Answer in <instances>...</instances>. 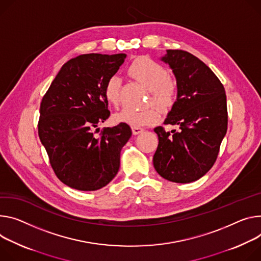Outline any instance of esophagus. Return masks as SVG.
Returning <instances> with one entry per match:
<instances>
[{
  "instance_id": "obj_1",
  "label": "esophagus",
  "mask_w": 261,
  "mask_h": 261,
  "mask_svg": "<svg viewBox=\"0 0 261 261\" xmlns=\"http://www.w3.org/2000/svg\"><path fill=\"white\" fill-rule=\"evenodd\" d=\"M144 132V129L143 128H139V127H132V133L134 135H137V134H140Z\"/></svg>"
}]
</instances>
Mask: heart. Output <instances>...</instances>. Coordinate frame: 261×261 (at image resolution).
Masks as SVG:
<instances>
[{
	"instance_id": "b5f03b06",
	"label": "heart",
	"mask_w": 261,
	"mask_h": 261,
	"mask_svg": "<svg viewBox=\"0 0 261 261\" xmlns=\"http://www.w3.org/2000/svg\"><path fill=\"white\" fill-rule=\"evenodd\" d=\"M129 72L131 76L151 90L150 102L162 111H169L177 100V83L169 76L168 69L161 63L149 57H141L133 61ZM122 78L111 75L105 84V98L108 103L116 106L121 97ZM116 123L128 124L132 127L149 126L160 120V110L155 106L136 110L124 108L113 115Z\"/></svg>"
}]
</instances>
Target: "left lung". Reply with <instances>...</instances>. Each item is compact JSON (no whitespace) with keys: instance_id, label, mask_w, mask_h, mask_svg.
Wrapping results in <instances>:
<instances>
[{"instance_id":"obj_1","label":"left lung","mask_w":261,"mask_h":261,"mask_svg":"<svg viewBox=\"0 0 261 261\" xmlns=\"http://www.w3.org/2000/svg\"><path fill=\"white\" fill-rule=\"evenodd\" d=\"M161 60L173 69L178 87L164 125H178L180 131L154 129L159 139L154 168L169 181L189 183L217 160L228 125L225 88L203 61L186 51L167 50Z\"/></svg>"}]
</instances>
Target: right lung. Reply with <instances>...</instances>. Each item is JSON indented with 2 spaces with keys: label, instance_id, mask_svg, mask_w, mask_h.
I'll return each instance as SVG.
<instances>
[{
  "label": "right lung",
  "instance_id": "1",
  "mask_svg": "<svg viewBox=\"0 0 261 261\" xmlns=\"http://www.w3.org/2000/svg\"><path fill=\"white\" fill-rule=\"evenodd\" d=\"M126 54H83L64 63L40 103L38 135L51 167L65 185L83 192L106 186L120 169L127 124L94 129L110 115L105 84Z\"/></svg>",
  "mask_w": 261,
  "mask_h": 261
}]
</instances>
